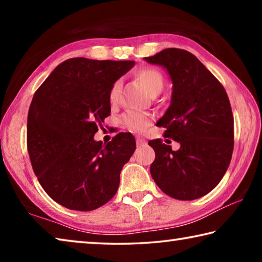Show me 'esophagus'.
<instances>
[{
	"mask_svg": "<svg viewBox=\"0 0 262 262\" xmlns=\"http://www.w3.org/2000/svg\"><path fill=\"white\" fill-rule=\"evenodd\" d=\"M136 144L139 145V147H143V145L147 144V142L143 139V137L141 136H136Z\"/></svg>",
	"mask_w": 262,
	"mask_h": 262,
	"instance_id": "esophagus-1",
	"label": "esophagus"
}]
</instances>
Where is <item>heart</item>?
<instances>
[{"label":"heart","mask_w":262,"mask_h":262,"mask_svg":"<svg viewBox=\"0 0 262 262\" xmlns=\"http://www.w3.org/2000/svg\"><path fill=\"white\" fill-rule=\"evenodd\" d=\"M134 76L137 79V82L148 91L150 96H157L163 90L164 77L161 72H158L157 69L150 67L141 68L134 74ZM119 92H120V84H119V82H115L112 88H111L108 94V99L111 104L117 103L119 98ZM121 120L128 129L140 133L143 132L149 126L150 117L148 114L141 112H127L126 114L122 115Z\"/></svg>","instance_id":"obj_1"}]
</instances>
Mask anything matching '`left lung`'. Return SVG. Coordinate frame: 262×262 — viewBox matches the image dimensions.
<instances>
[{
    "mask_svg": "<svg viewBox=\"0 0 262 262\" xmlns=\"http://www.w3.org/2000/svg\"><path fill=\"white\" fill-rule=\"evenodd\" d=\"M145 61L170 75L171 104L157 126L180 143L173 151L159 139L149 141L156 154L150 173L168 196L185 201L202 198L223 178L232 157L233 115L227 92L187 51L166 48Z\"/></svg>",
    "mask_w": 262,
    "mask_h": 262,
    "instance_id": "left-lung-1",
    "label": "left lung"
}]
</instances>
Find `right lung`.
Instances as JSON below:
<instances>
[{"instance_id": "1", "label": "right lung", "mask_w": 262, "mask_h": 262, "mask_svg": "<svg viewBox=\"0 0 262 262\" xmlns=\"http://www.w3.org/2000/svg\"><path fill=\"white\" fill-rule=\"evenodd\" d=\"M134 64L73 57L35 91L28 114L31 164L45 192L68 209H97L117 193L134 136L119 133L107 144L94 136L111 113V88Z\"/></svg>"}]
</instances>
